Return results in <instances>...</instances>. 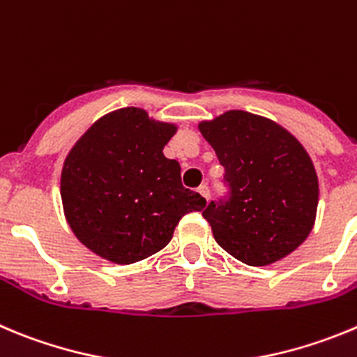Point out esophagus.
I'll return each instance as SVG.
<instances>
[{
	"instance_id": "1",
	"label": "esophagus",
	"mask_w": 357,
	"mask_h": 357,
	"mask_svg": "<svg viewBox=\"0 0 357 357\" xmlns=\"http://www.w3.org/2000/svg\"><path fill=\"white\" fill-rule=\"evenodd\" d=\"M198 192H200V195L202 196H204V198H205V200H208V195H211V192H208V188H207V185H200V188H198Z\"/></svg>"
}]
</instances>
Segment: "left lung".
<instances>
[{"mask_svg": "<svg viewBox=\"0 0 357 357\" xmlns=\"http://www.w3.org/2000/svg\"><path fill=\"white\" fill-rule=\"evenodd\" d=\"M198 129L228 185V195L202 212L215 243L257 267L305 243L319 204V181L305 146L276 122L248 111H227Z\"/></svg>", "mask_w": 357, "mask_h": 357, "instance_id": "8db88e82", "label": "left lung"}]
</instances>
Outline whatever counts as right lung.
Masks as SVG:
<instances>
[{
    "label": "right lung",
    "instance_id": "right-lung-1",
    "mask_svg": "<svg viewBox=\"0 0 357 357\" xmlns=\"http://www.w3.org/2000/svg\"><path fill=\"white\" fill-rule=\"evenodd\" d=\"M176 132L139 107L97 120L72 146L61 169V202L79 243L113 264L161 251L188 212L205 198L185 189L181 165L162 153Z\"/></svg>",
    "mask_w": 357,
    "mask_h": 357
}]
</instances>
